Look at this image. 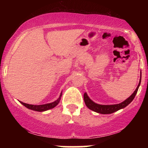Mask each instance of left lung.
<instances>
[{
	"instance_id": "8db88e82",
	"label": "left lung",
	"mask_w": 148,
	"mask_h": 148,
	"mask_svg": "<svg viewBox=\"0 0 148 148\" xmlns=\"http://www.w3.org/2000/svg\"><path fill=\"white\" fill-rule=\"evenodd\" d=\"M140 81H141V72H140V81H139V84L136 88L135 91L134 92L133 94H132L130 97L127 98L123 102L118 103V104H111V105H101L97 103L92 101V100L90 99L89 97L88 96L87 93L85 92L84 95V99L85 103H86V106L88 107L89 109L92 110V111L97 112L98 113H101V114H111V113H114V112L118 111V110L122 109V108H125L127 106H128L130 103L133 101V99L135 97L136 95L137 92H138V88L140 86Z\"/></svg>"
}]
</instances>
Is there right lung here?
<instances>
[{
	"mask_svg": "<svg viewBox=\"0 0 148 148\" xmlns=\"http://www.w3.org/2000/svg\"><path fill=\"white\" fill-rule=\"evenodd\" d=\"M61 96H62V92L60 93V97H58V99L56 100L55 101H53V102H51V103H45V104L33 105V104H29V103H23L22 102V101H20V103H21V104H23L24 106L26 107V108H29L30 110H33V111H35L42 112V111H47V110H49V109H51V108L56 106L59 103V102H60Z\"/></svg>",
	"mask_w": 148,
	"mask_h": 148,
	"instance_id": "1",
	"label": "right lung"
}]
</instances>
